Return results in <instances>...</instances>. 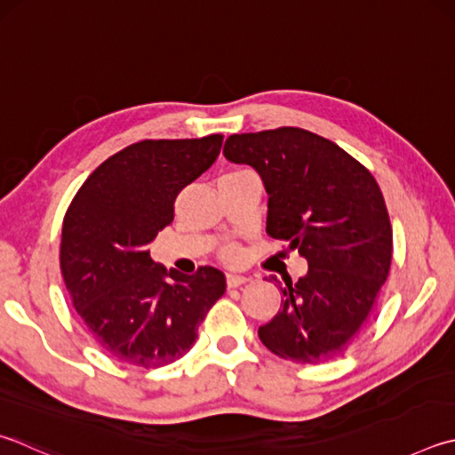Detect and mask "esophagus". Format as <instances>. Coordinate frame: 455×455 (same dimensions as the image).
<instances>
[{
    "label": "esophagus",
    "mask_w": 455,
    "mask_h": 455,
    "mask_svg": "<svg viewBox=\"0 0 455 455\" xmlns=\"http://www.w3.org/2000/svg\"><path fill=\"white\" fill-rule=\"evenodd\" d=\"M244 283H249V278L243 276V275H233V272H228V275H227V286L228 288H236V286H241Z\"/></svg>",
    "instance_id": "1"
}]
</instances>
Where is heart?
<instances>
[{"label":"heart","instance_id":"obj_1","mask_svg":"<svg viewBox=\"0 0 455 455\" xmlns=\"http://www.w3.org/2000/svg\"><path fill=\"white\" fill-rule=\"evenodd\" d=\"M225 259H227L228 262H236V260H238V252H236L235 249H230V251H227Z\"/></svg>","mask_w":455,"mask_h":455}]
</instances>
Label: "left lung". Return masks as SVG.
Wrapping results in <instances>:
<instances>
[{"label": "left lung", "instance_id": "1", "mask_svg": "<svg viewBox=\"0 0 455 455\" xmlns=\"http://www.w3.org/2000/svg\"><path fill=\"white\" fill-rule=\"evenodd\" d=\"M222 153L259 172L267 233L308 262L299 283L280 286L283 304L259 328L260 342L299 364L336 358L360 332L390 270L392 227L376 179L344 148L299 127L230 135Z\"/></svg>", "mask_w": 455, "mask_h": 455}]
</instances>
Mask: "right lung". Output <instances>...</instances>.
Here are the masks:
<instances>
[{
    "instance_id": "right-lung-1",
    "label": "right lung",
    "mask_w": 455,
    "mask_h": 455,
    "mask_svg": "<svg viewBox=\"0 0 455 455\" xmlns=\"http://www.w3.org/2000/svg\"><path fill=\"white\" fill-rule=\"evenodd\" d=\"M222 139L129 145L99 164L69 204L60 254L65 286L89 334L115 360L159 368L183 358L225 294L219 268L188 276L151 259L179 193L217 161Z\"/></svg>"
}]
</instances>
